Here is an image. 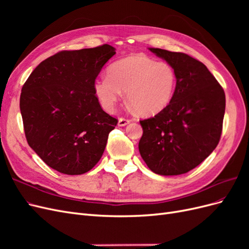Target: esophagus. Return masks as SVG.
I'll return each instance as SVG.
<instances>
[{"mask_svg": "<svg viewBox=\"0 0 249 249\" xmlns=\"http://www.w3.org/2000/svg\"><path fill=\"white\" fill-rule=\"evenodd\" d=\"M130 122H131L130 119L120 117V118L118 119V125H119V126H124V125H126V124H129Z\"/></svg>", "mask_w": 249, "mask_h": 249, "instance_id": "esophagus-1", "label": "esophagus"}]
</instances>
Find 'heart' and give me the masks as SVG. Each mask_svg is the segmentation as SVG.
Returning a JSON list of instances; mask_svg holds the SVG:
<instances>
[{
    "instance_id": "obj_1",
    "label": "heart",
    "mask_w": 249,
    "mask_h": 249,
    "mask_svg": "<svg viewBox=\"0 0 249 249\" xmlns=\"http://www.w3.org/2000/svg\"><path fill=\"white\" fill-rule=\"evenodd\" d=\"M177 72L166 62L144 56H129L111 64L108 76L97 78L94 93L102 107L112 112L125 91L126 100L140 114L154 115L170 104Z\"/></svg>"
}]
</instances>
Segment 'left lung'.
<instances>
[{"mask_svg": "<svg viewBox=\"0 0 249 249\" xmlns=\"http://www.w3.org/2000/svg\"><path fill=\"white\" fill-rule=\"evenodd\" d=\"M177 72L172 100L154 117L140 120L139 153L160 176L183 175L208 158L220 140L225 94L207 66L184 53L149 48Z\"/></svg>", "mask_w": 249, "mask_h": 249, "instance_id": "obj_1", "label": "left lung"}]
</instances>
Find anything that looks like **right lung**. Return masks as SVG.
<instances>
[{"instance_id":"right-lung-1","label":"right lung","mask_w":249,"mask_h":249,"mask_svg":"<svg viewBox=\"0 0 249 249\" xmlns=\"http://www.w3.org/2000/svg\"><path fill=\"white\" fill-rule=\"evenodd\" d=\"M115 54L109 44L59 52L22 86L19 108L28 144L51 168L83 175L102 158L117 119L102 109L94 82Z\"/></svg>"}]
</instances>
